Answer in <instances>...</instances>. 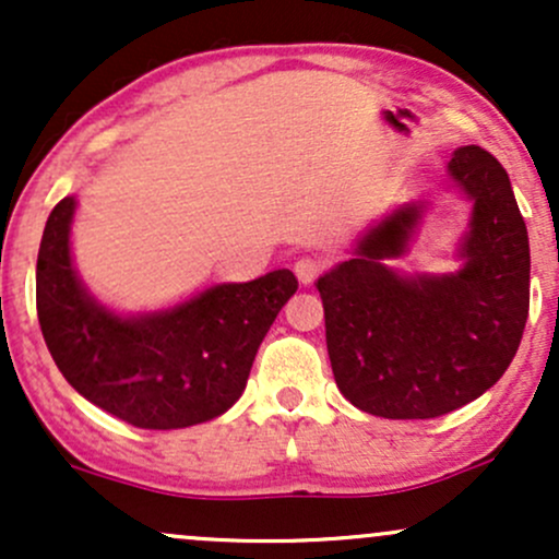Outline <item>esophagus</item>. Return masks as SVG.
<instances>
[{
  "label": "esophagus",
  "instance_id": "34e87169",
  "mask_svg": "<svg viewBox=\"0 0 559 559\" xmlns=\"http://www.w3.org/2000/svg\"><path fill=\"white\" fill-rule=\"evenodd\" d=\"M323 267H325L323 260H316V258H299L294 262V273H297L299 284H312V281L323 273Z\"/></svg>",
  "mask_w": 559,
  "mask_h": 559
}]
</instances>
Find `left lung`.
I'll list each match as a JSON object with an SVG mask.
<instances>
[{
    "mask_svg": "<svg viewBox=\"0 0 559 559\" xmlns=\"http://www.w3.org/2000/svg\"><path fill=\"white\" fill-rule=\"evenodd\" d=\"M473 204L454 273L402 275L428 202H407L357 241L355 258L318 278L325 344L342 394L362 413L426 420L478 400L510 368L528 320V230L510 176L480 146L447 165Z\"/></svg>",
    "mask_w": 559,
    "mask_h": 559,
    "instance_id": "1",
    "label": "left lung"
}]
</instances>
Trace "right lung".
I'll list each match as a JSON object with an SVG mask.
<instances>
[{"mask_svg": "<svg viewBox=\"0 0 559 559\" xmlns=\"http://www.w3.org/2000/svg\"><path fill=\"white\" fill-rule=\"evenodd\" d=\"M75 197L49 215L36 262V312L66 381L115 418L170 431L234 407L275 316L297 292L292 271L215 284L176 307L120 316L83 286L70 254Z\"/></svg>", "mask_w": 559, "mask_h": 559, "instance_id": "right-lung-1", "label": "right lung"}]
</instances>
